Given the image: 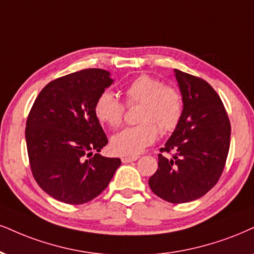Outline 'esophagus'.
<instances>
[{
  "mask_svg": "<svg viewBox=\"0 0 254 254\" xmlns=\"http://www.w3.org/2000/svg\"><path fill=\"white\" fill-rule=\"evenodd\" d=\"M139 159V156H122L121 161L124 164H127V162H132V161H136Z\"/></svg>",
  "mask_w": 254,
  "mask_h": 254,
  "instance_id": "esophagus-1",
  "label": "esophagus"
}]
</instances>
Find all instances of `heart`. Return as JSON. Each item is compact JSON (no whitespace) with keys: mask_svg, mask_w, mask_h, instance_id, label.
I'll use <instances>...</instances> for the list:
<instances>
[{"mask_svg":"<svg viewBox=\"0 0 254 254\" xmlns=\"http://www.w3.org/2000/svg\"><path fill=\"white\" fill-rule=\"evenodd\" d=\"M127 106L139 105V125L115 134L111 140L113 152L119 155H136L152 145L161 133H171L179 126L184 114V98L173 86H165L160 79L142 74L124 88ZM126 107L109 90L102 92L94 103V114L102 124L119 128Z\"/></svg>","mask_w":254,"mask_h":254,"instance_id":"obj_1","label":"heart"}]
</instances>
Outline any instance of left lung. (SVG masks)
Returning a JSON list of instances; mask_svg holds the SVG:
<instances>
[{
    "label": "left lung",
    "instance_id": "obj_1",
    "mask_svg": "<svg viewBox=\"0 0 254 254\" xmlns=\"http://www.w3.org/2000/svg\"><path fill=\"white\" fill-rule=\"evenodd\" d=\"M174 71L184 98L183 119L160 148L158 170L148 184L161 199L184 203L201 198L220 179L230 149L231 125L211 84L194 75ZM166 152L172 154L171 158Z\"/></svg>",
    "mask_w": 254,
    "mask_h": 254
}]
</instances>
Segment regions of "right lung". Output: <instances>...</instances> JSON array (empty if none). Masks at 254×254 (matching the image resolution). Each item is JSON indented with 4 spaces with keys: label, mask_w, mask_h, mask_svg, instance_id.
<instances>
[{
    "label": "right lung",
    "mask_w": 254,
    "mask_h": 254,
    "mask_svg": "<svg viewBox=\"0 0 254 254\" xmlns=\"http://www.w3.org/2000/svg\"><path fill=\"white\" fill-rule=\"evenodd\" d=\"M112 82L107 70L75 71L51 81L30 109L26 141L31 173L41 189L59 201H90L121 165L119 158L99 154L108 139L94 114L96 99Z\"/></svg>",
    "instance_id": "add662e5"
}]
</instances>
